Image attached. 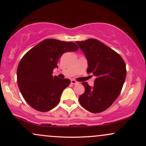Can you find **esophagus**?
<instances>
[{
    "label": "esophagus",
    "instance_id": "obj_1",
    "mask_svg": "<svg viewBox=\"0 0 146 146\" xmlns=\"http://www.w3.org/2000/svg\"><path fill=\"white\" fill-rule=\"evenodd\" d=\"M71 82L72 84H78V82H77V81H75V80H71Z\"/></svg>",
    "mask_w": 146,
    "mask_h": 146
}]
</instances>
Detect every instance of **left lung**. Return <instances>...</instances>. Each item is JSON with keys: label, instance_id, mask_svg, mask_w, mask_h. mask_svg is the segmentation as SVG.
<instances>
[{"label": "left lung", "instance_id": "obj_1", "mask_svg": "<svg viewBox=\"0 0 146 146\" xmlns=\"http://www.w3.org/2000/svg\"><path fill=\"white\" fill-rule=\"evenodd\" d=\"M88 61L87 73L95 76L94 86L82 84L85 91L79 98L84 108L93 113L104 111L121 93L126 76L125 64L112 48L93 38L77 41Z\"/></svg>", "mask_w": 146, "mask_h": 146}]
</instances>
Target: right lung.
<instances>
[{
  "label": "right lung",
  "instance_id": "1",
  "mask_svg": "<svg viewBox=\"0 0 146 146\" xmlns=\"http://www.w3.org/2000/svg\"><path fill=\"white\" fill-rule=\"evenodd\" d=\"M72 42L46 39L30 49L23 57L17 68L18 88L27 103L40 112H46L58 105L69 79L53 76L55 68L64 53L76 51Z\"/></svg>",
  "mask_w": 146,
  "mask_h": 146
}]
</instances>
